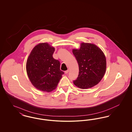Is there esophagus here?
Returning a JSON list of instances; mask_svg holds the SVG:
<instances>
[{"label":"esophagus","mask_w":132,"mask_h":132,"mask_svg":"<svg viewBox=\"0 0 132 132\" xmlns=\"http://www.w3.org/2000/svg\"><path fill=\"white\" fill-rule=\"evenodd\" d=\"M68 72H69V70H66V71H65V74H68Z\"/></svg>","instance_id":"esophagus-1"}]
</instances>
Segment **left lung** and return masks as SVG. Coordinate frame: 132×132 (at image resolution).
Listing matches in <instances>:
<instances>
[{"mask_svg":"<svg viewBox=\"0 0 132 132\" xmlns=\"http://www.w3.org/2000/svg\"><path fill=\"white\" fill-rule=\"evenodd\" d=\"M72 52L79 68L74 84L78 88L87 89L98 84L106 68V58L102 51L95 44L82 43L79 50L73 49Z\"/></svg>","mask_w":132,"mask_h":132,"instance_id":"obj_1","label":"left lung"}]
</instances>
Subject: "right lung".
I'll return each mask as SVG.
<instances>
[{
	"label": "right lung",
	"instance_id": "obj_1",
	"mask_svg": "<svg viewBox=\"0 0 132 132\" xmlns=\"http://www.w3.org/2000/svg\"><path fill=\"white\" fill-rule=\"evenodd\" d=\"M55 49L47 43L39 44L31 50L26 70L32 85L38 89L50 92L55 89L64 72L59 61L53 57Z\"/></svg>",
	"mask_w": 132,
	"mask_h": 132
}]
</instances>
